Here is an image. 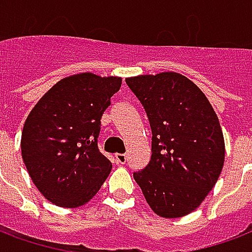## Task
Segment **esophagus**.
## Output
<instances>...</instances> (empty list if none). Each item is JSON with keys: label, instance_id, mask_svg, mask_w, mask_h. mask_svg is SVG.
<instances>
[{"label": "esophagus", "instance_id": "obj_1", "mask_svg": "<svg viewBox=\"0 0 252 252\" xmlns=\"http://www.w3.org/2000/svg\"><path fill=\"white\" fill-rule=\"evenodd\" d=\"M115 160L117 164H124L126 162V154H116Z\"/></svg>", "mask_w": 252, "mask_h": 252}]
</instances>
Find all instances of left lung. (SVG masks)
<instances>
[{"label":"left lung","instance_id":"left-lung-1","mask_svg":"<svg viewBox=\"0 0 252 252\" xmlns=\"http://www.w3.org/2000/svg\"><path fill=\"white\" fill-rule=\"evenodd\" d=\"M147 113L151 160L133 178L157 215L177 219L200 206L224 164V136L205 94L178 72L126 78Z\"/></svg>","mask_w":252,"mask_h":252}]
</instances>
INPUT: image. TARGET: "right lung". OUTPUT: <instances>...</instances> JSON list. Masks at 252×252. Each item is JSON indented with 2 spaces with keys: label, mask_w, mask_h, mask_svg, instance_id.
I'll list each match as a JSON object with an SVG mask.
<instances>
[{
  "label": "right lung",
  "mask_w": 252,
  "mask_h": 252,
  "mask_svg": "<svg viewBox=\"0 0 252 252\" xmlns=\"http://www.w3.org/2000/svg\"><path fill=\"white\" fill-rule=\"evenodd\" d=\"M121 78L82 72L61 79L25 120L21 155L31 180L47 200L77 208L97 194L112 163L99 153L101 117Z\"/></svg>",
  "instance_id": "add662e5"
}]
</instances>
